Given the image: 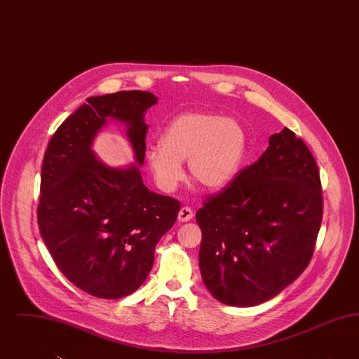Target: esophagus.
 Listing matches in <instances>:
<instances>
[{
	"instance_id": "1",
	"label": "esophagus",
	"mask_w": 359,
	"mask_h": 359,
	"mask_svg": "<svg viewBox=\"0 0 359 359\" xmlns=\"http://www.w3.org/2000/svg\"><path fill=\"white\" fill-rule=\"evenodd\" d=\"M192 218H194V212H192V210H191L189 207L184 205V207L180 208V211H179V214H177L179 222H188V221H191Z\"/></svg>"
}]
</instances>
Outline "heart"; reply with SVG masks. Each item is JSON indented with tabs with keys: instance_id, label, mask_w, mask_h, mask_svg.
I'll return each instance as SVG.
<instances>
[{
	"instance_id": "1",
	"label": "heart",
	"mask_w": 359,
	"mask_h": 359,
	"mask_svg": "<svg viewBox=\"0 0 359 359\" xmlns=\"http://www.w3.org/2000/svg\"><path fill=\"white\" fill-rule=\"evenodd\" d=\"M246 132L238 121L207 111L177 116L165 128L161 142L145 152L156 183L171 191L183 179L182 161L203 187L221 189L237 176L246 154Z\"/></svg>"
}]
</instances>
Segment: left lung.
I'll use <instances>...</instances> for the list:
<instances>
[{"instance_id":"obj_1","label":"left lung","mask_w":359,"mask_h":359,"mask_svg":"<svg viewBox=\"0 0 359 359\" xmlns=\"http://www.w3.org/2000/svg\"><path fill=\"white\" fill-rule=\"evenodd\" d=\"M323 218L322 183L304 141L284 128L252 165L196 212L199 266L223 304L252 307L307 268Z\"/></svg>"}]
</instances>
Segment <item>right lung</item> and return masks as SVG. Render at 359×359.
Segmentation results:
<instances>
[{
	"mask_svg": "<svg viewBox=\"0 0 359 359\" xmlns=\"http://www.w3.org/2000/svg\"><path fill=\"white\" fill-rule=\"evenodd\" d=\"M148 91L87 98L53 133L41 167L37 223L59 271L88 294L121 299L141 287L154 248L176 222L180 202L144 186L140 168L102 164L91 149L107 117L126 123L136 163L144 164L148 125L157 103Z\"/></svg>",
	"mask_w": 359,
	"mask_h": 359,
	"instance_id": "obj_1",
	"label": "right lung"
}]
</instances>
